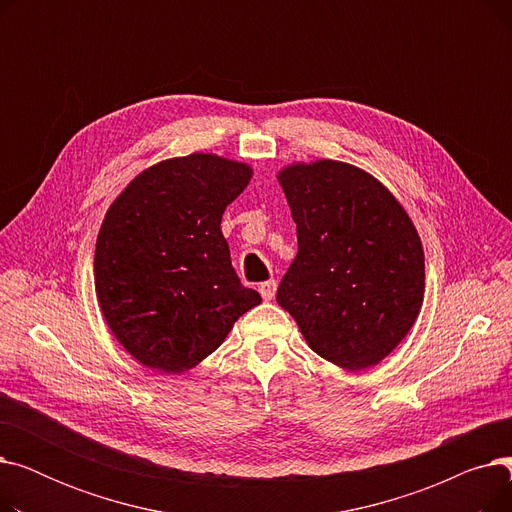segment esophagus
Instances as JSON below:
<instances>
[{"label": "esophagus", "instance_id": "1", "mask_svg": "<svg viewBox=\"0 0 512 512\" xmlns=\"http://www.w3.org/2000/svg\"><path fill=\"white\" fill-rule=\"evenodd\" d=\"M276 288H278V282L276 280H267L263 284H259V294L263 301H272L276 297Z\"/></svg>", "mask_w": 512, "mask_h": 512}]
</instances>
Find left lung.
<instances>
[{"mask_svg": "<svg viewBox=\"0 0 512 512\" xmlns=\"http://www.w3.org/2000/svg\"><path fill=\"white\" fill-rule=\"evenodd\" d=\"M299 253L276 299L313 351L363 369L388 357L423 303L425 263L407 211L367 172L342 161L297 164L278 176Z\"/></svg>", "mask_w": 512, "mask_h": 512, "instance_id": "obj_1", "label": "left lung"}]
</instances>
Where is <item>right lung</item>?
<instances>
[{
  "mask_svg": "<svg viewBox=\"0 0 512 512\" xmlns=\"http://www.w3.org/2000/svg\"><path fill=\"white\" fill-rule=\"evenodd\" d=\"M251 168L193 153L161 161L112 203L95 247V290L107 326L143 365L180 373L218 348L261 303L242 286L222 234L224 209Z\"/></svg>",
  "mask_w": 512,
  "mask_h": 512,
  "instance_id": "right-lung-1",
  "label": "right lung"
}]
</instances>
